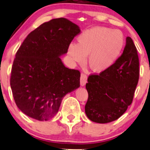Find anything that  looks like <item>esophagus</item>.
Masks as SVG:
<instances>
[{
	"mask_svg": "<svg viewBox=\"0 0 150 150\" xmlns=\"http://www.w3.org/2000/svg\"><path fill=\"white\" fill-rule=\"evenodd\" d=\"M87 82V76L84 73L81 74L80 77V85L81 86H84Z\"/></svg>",
	"mask_w": 150,
	"mask_h": 150,
	"instance_id": "34e87169",
	"label": "esophagus"
}]
</instances>
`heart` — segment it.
Returning <instances> with one entry per match:
<instances>
[{"label":"heart","mask_w":150,"mask_h":150,"mask_svg":"<svg viewBox=\"0 0 150 150\" xmlns=\"http://www.w3.org/2000/svg\"><path fill=\"white\" fill-rule=\"evenodd\" d=\"M125 36L120 30L96 26L85 30L77 37V44L71 43L68 55L71 61L84 63L88 56V65L96 73L109 69L116 62L125 45Z\"/></svg>","instance_id":"heart-1"}]
</instances>
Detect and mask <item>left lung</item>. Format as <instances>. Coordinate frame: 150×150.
I'll list each match as a JSON object with an SVG mask.
<instances>
[{
	"mask_svg": "<svg viewBox=\"0 0 150 150\" xmlns=\"http://www.w3.org/2000/svg\"><path fill=\"white\" fill-rule=\"evenodd\" d=\"M139 78V59L131 37L122 55L107 71L90 75L85 113L89 120L108 123L119 118L132 104Z\"/></svg>",
	"mask_w": 150,
	"mask_h": 150,
	"instance_id": "1",
	"label": "left lung"
}]
</instances>
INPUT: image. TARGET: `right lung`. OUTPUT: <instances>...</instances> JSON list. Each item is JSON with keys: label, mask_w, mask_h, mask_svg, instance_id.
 Instances as JSON below:
<instances>
[{"label": "right lung", "mask_w": 150, "mask_h": 150, "mask_svg": "<svg viewBox=\"0 0 150 150\" xmlns=\"http://www.w3.org/2000/svg\"><path fill=\"white\" fill-rule=\"evenodd\" d=\"M80 33L67 18H54L31 32L17 51L10 86L16 106L28 116L50 120L64 96L80 86L79 71L66 68L60 58Z\"/></svg>", "instance_id": "obj_1"}]
</instances>
